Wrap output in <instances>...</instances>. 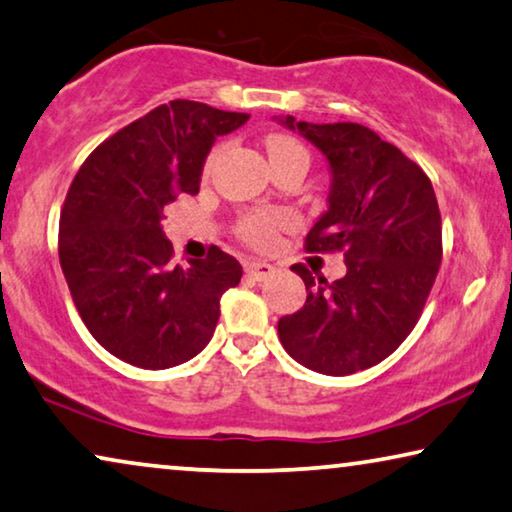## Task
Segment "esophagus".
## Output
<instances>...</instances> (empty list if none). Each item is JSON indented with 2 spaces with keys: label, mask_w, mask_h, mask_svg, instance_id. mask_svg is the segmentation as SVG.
I'll use <instances>...</instances> for the list:
<instances>
[{
  "label": "esophagus",
  "mask_w": 512,
  "mask_h": 512,
  "mask_svg": "<svg viewBox=\"0 0 512 512\" xmlns=\"http://www.w3.org/2000/svg\"><path fill=\"white\" fill-rule=\"evenodd\" d=\"M244 270H247L249 277H254L256 281H263V279L272 277L274 265L265 263V261H249V263H244Z\"/></svg>",
  "instance_id": "1"
}]
</instances>
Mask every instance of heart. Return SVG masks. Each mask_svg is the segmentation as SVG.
<instances>
[{"label": "heart", "instance_id": "1", "mask_svg": "<svg viewBox=\"0 0 512 512\" xmlns=\"http://www.w3.org/2000/svg\"><path fill=\"white\" fill-rule=\"evenodd\" d=\"M265 147H268L270 164L291 157V154H307L305 147H302L298 140L291 136H284V133H272V136L265 140ZM219 154H221V147H214L210 157L205 161V173H210L214 164H217ZM288 224H291V219H288L284 212H247L238 219L235 231H238L240 238L247 244H251V247L263 249V247H270L274 238H277V233Z\"/></svg>", "mask_w": 512, "mask_h": 512}]
</instances>
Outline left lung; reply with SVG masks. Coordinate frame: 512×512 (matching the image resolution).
<instances>
[{
	"label": "left lung",
	"instance_id": "obj_1",
	"mask_svg": "<svg viewBox=\"0 0 512 512\" xmlns=\"http://www.w3.org/2000/svg\"><path fill=\"white\" fill-rule=\"evenodd\" d=\"M284 124L330 161V207L305 249L342 251L346 277L328 284L295 263L309 293L305 307L279 318V339L300 365L346 376L379 365L416 328L443 256L439 203L425 170L372 129Z\"/></svg>",
	"mask_w": 512,
	"mask_h": 512
}]
</instances>
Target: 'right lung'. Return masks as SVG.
<instances>
[{"mask_svg":"<svg viewBox=\"0 0 512 512\" xmlns=\"http://www.w3.org/2000/svg\"><path fill=\"white\" fill-rule=\"evenodd\" d=\"M249 115L175 99L103 140L73 177L59 217V263L73 305L108 353L143 369H168L201 353L219 302L242 265L219 247L173 263L164 207L198 194L214 138Z\"/></svg>","mask_w":512,"mask_h":512,"instance_id":"obj_1","label":"right lung"}]
</instances>
